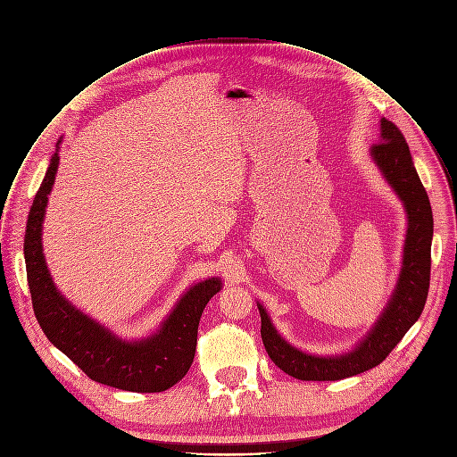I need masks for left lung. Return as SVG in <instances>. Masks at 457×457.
Segmentation results:
<instances>
[{
    "label": "left lung",
    "instance_id": "left-lung-1",
    "mask_svg": "<svg viewBox=\"0 0 457 457\" xmlns=\"http://www.w3.org/2000/svg\"><path fill=\"white\" fill-rule=\"evenodd\" d=\"M380 142L371 145V156L402 200L409 221L400 278L387 306L366 338H361L353 351L335 356L310 354L290 345L273 328L266 310L257 303L261 338L268 356L279 370L297 380H342L377 368L420 319L427 301L434 232L430 202L402 131L387 119L380 120Z\"/></svg>",
    "mask_w": 457,
    "mask_h": 457
}]
</instances>
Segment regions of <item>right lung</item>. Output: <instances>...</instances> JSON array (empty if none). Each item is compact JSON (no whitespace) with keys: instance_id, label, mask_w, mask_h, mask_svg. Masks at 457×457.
Segmentation results:
<instances>
[{"instance_id":"1","label":"right lung","mask_w":457,"mask_h":457,"mask_svg":"<svg viewBox=\"0 0 457 457\" xmlns=\"http://www.w3.org/2000/svg\"><path fill=\"white\" fill-rule=\"evenodd\" d=\"M57 167L55 151L30 207L25 232L27 279L36 319L46 338L91 380L133 393L167 391L191 368L200 317L211 297L221 290V279L211 278L189 288L160 329L142 340H122L84 315L59 294L43 255L41 230Z\"/></svg>"}]
</instances>
